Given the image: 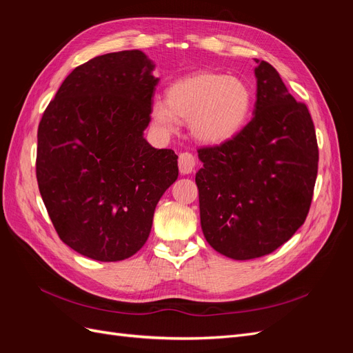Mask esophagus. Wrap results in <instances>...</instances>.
<instances>
[{
    "label": "esophagus",
    "instance_id": "1",
    "mask_svg": "<svg viewBox=\"0 0 353 353\" xmlns=\"http://www.w3.org/2000/svg\"><path fill=\"white\" fill-rule=\"evenodd\" d=\"M194 165H196V157L185 152V153H181L179 157H178V166H179V172L183 175H187V174H191L193 172L194 169Z\"/></svg>",
    "mask_w": 353,
    "mask_h": 353
}]
</instances>
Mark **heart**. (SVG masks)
<instances>
[{
	"label": "heart",
	"instance_id": "obj_1",
	"mask_svg": "<svg viewBox=\"0 0 353 353\" xmlns=\"http://www.w3.org/2000/svg\"><path fill=\"white\" fill-rule=\"evenodd\" d=\"M252 108L248 83L227 74L201 72L170 85L166 101H154L152 116L160 131L174 132L183 119L188 121L199 141L221 144L243 130Z\"/></svg>",
	"mask_w": 353,
	"mask_h": 353
}]
</instances>
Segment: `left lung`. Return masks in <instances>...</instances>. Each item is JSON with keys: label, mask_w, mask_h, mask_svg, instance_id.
Instances as JSON below:
<instances>
[{"label": "left lung", "mask_w": 353, "mask_h": 353, "mask_svg": "<svg viewBox=\"0 0 353 353\" xmlns=\"http://www.w3.org/2000/svg\"><path fill=\"white\" fill-rule=\"evenodd\" d=\"M254 68L252 121L231 140L199 148L200 222L213 249L231 259L270 254L305 222L318 174L315 126L270 63Z\"/></svg>", "instance_id": "1"}]
</instances>
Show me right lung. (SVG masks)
I'll return each instance as SVG.
<instances>
[{
	"instance_id": "add662e5",
	"label": "right lung",
	"mask_w": 353,
	"mask_h": 353,
	"mask_svg": "<svg viewBox=\"0 0 353 353\" xmlns=\"http://www.w3.org/2000/svg\"><path fill=\"white\" fill-rule=\"evenodd\" d=\"M140 50L74 68L38 126L37 181L60 240L87 258L123 261L145 244L178 156L148 144L159 78Z\"/></svg>"
}]
</instances>
